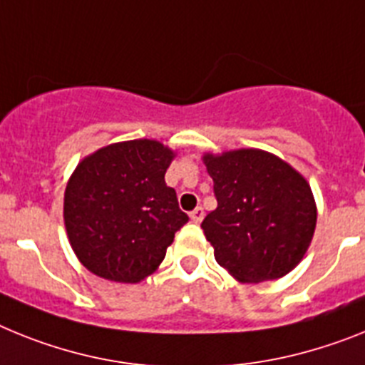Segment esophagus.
Wrapping results in <instances>:
<instances>
[{"mask_svg": "<svg viewBox=\"0 0 365 365\" xmlns=\"http://www.w3.org/2000/svg\"><path fill=\"white\" fill-rule=\"evenodd\" d=\"M204 215H205V213H204V209H202L200 205H198V207H196V209H192L191 215H189V217H191L192 222H196V224H200V222L204 220Z\"/></svg>", "mask_w": 365, "mask_h": 365, "instance_id": "esophagus-1", "label": "esophagus"}]
</instances>
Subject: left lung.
<instances>
[{"label": "left lung", "instance_id": "8db88e82", "mask_svg": "<svg viewBox=\"0 0 365 365\" xmlns=\"http://www.w3.org/2000/svg\"><path fill=\"white\" fill-rule=\"evenodd\" d=\"M217 209L202 222L215 259L240 283L294 270L316 230L310 185L287 161L259 148L204 154Z\"/></svg>", "mask_w": 365, "mask_h": 365}]
</instances>
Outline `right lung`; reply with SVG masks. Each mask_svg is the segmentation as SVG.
I'll list each match as a JSON object with an SVG mask.
<instances>
[{
    "instance_id": "obj_1",
    "label": "right lung",
    "mask_w": 365,
    "mask_h": 365,
    "mask_svg": "<svg viewBox=\"0 0 365 365\" xmlns=\"http://www.w3.org/2000/svg\"><path fill=\"white\" fill-rule=\"evenodd\" d=\"M174 152L154 139L99 148L77 165L64 192V224L91 274L139 283L165 259L189 220L165 173Z\"/></svg>"
}]
</instances>
